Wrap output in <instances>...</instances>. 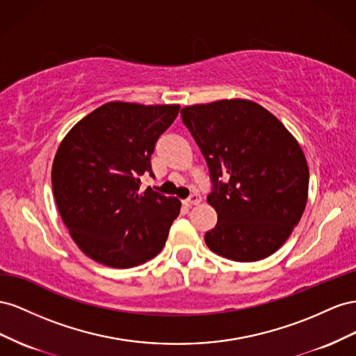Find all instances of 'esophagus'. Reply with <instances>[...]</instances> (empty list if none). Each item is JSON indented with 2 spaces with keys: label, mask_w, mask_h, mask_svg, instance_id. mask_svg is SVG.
I'll return each instance as SVG.
<instances>
[{
  "label": "esophagus",
  "mask_w": 356,
  "mask_h": 356,
  "mask_svg": "<svg viewBox=\"0 0 356 356\" xmlns=\"http://www.w3.org/2000/svg\"><path fill=\"white\" fill-rule=\"evenodd\" d=\"M185 202H186V206H197V204H200V202H201V195L200 194H191L185 200Z\"/></svg>",
  "instance_id": "esophagus-1"
}]
</instances>
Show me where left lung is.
<instances>
[{"instance_id":"left-lung-1","label":"left lung","mask_w":356,"mask_h":356,"mask_svg":"<svg viewBox=\"0 0 356 356\" xmlns=\"http://www.w3.org/2000/svg\"><path fill=\"white\" fill-rule=\"evenodd\" d=\"M180 115L210 172L207 201L218 223L206 232V245L238 262L270 257L306 207L309 167L297 140L268 110L246 99L189 106Z\"/></svg>"}]
</instances>
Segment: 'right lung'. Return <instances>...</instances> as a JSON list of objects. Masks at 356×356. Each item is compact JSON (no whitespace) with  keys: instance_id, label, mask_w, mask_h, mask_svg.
Returning a JSON list of instances; mask_svg holds the SVG:
<instances>
[{"instance_id":"add662e5","label":"right lung","mask_w":356,"mask_h":356,"mask_svg":"<svg viewBox=\"0 0 356 356\" xmlns=\"http://www.w3.org/2000/svg\"><path fill=\"white\" fill-rule=\"evenodd\" d=\"M180 106H141L111 101L71 128L59 145L52 186L59 215L89 258L129 268L164 248L180 201L147 186L158 138Z\"/></svg>"}]
</instances>
